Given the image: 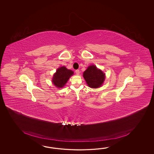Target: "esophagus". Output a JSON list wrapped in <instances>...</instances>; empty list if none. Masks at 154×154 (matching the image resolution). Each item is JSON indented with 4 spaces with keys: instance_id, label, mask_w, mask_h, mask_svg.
I'll return each instance as SVG.
<instances>
[{
    "instance_id": "esophagus-1",
    "label": "esophagus",
    "mask_w": 154,
    "mask_h": 154,
    "mask_svg": "<svg viewBox=\"0 0 154 154\" xmlns=\"http://www.w3.org/2000/svg\"><path fill=\"white\" fill-rule=\"evenodd\" d=\"M75 73L77 74V75H79V74H80V70H79V69H77V70H75Z\"/></svg>"
}]
</instances>
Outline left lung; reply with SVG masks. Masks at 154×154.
Masks as SVG:
<instances>
[{
	"label": "left lung",
	"mask_w": 154,
	"mask_h": 154,
	"mask_svg": "<svg viewBox=\"0 0 154 154\" xmlns=\"http://www.w3.org/2000/svg\"><path fill=\"white\" fill-rule=\"evenodd\" d=\"M83 76L88 86L91 88L100 87L105 79V74L95 66H88L84 72Z\"/></svg>",
	"instance_id": "left-lung-1"
}]
</instances>
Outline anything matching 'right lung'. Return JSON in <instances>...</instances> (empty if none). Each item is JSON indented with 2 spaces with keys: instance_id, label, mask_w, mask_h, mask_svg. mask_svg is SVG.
Returning <instances> with one entry per match:
<instances>
[{
  "instance_id": "right-lung-1",
  "label": "right lung",
  "mask_w": 154,
  "mask_h": 154,
  "mask_svg": "<svg viewBox=\"0 0 154 154\" xmlns=\"http://www.w3.org/2000/svg\"><path fill=\"white\" fill-rule=\"evenodd\" d=\"M73 73L72 71L66 69L65 66L60 67L57 70V72L54 74L53 83L57 88H61L64 86Z\"/></svg>"
}]
</instances>
